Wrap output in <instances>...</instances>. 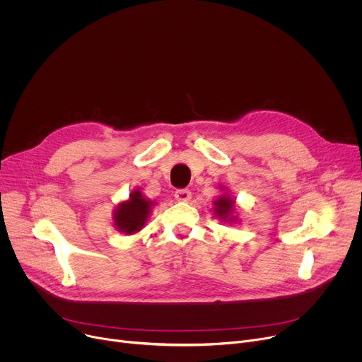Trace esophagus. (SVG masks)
I'll return each instance as SVG.
<instances>
[{
	"instance_id": "esophagus-1",
	"label": "esophagus",
	"mask_w": 362,
	"mask_h": 362,
	"mask_svg": "<svg viewBox=\"0 0 362 362\" xmlns=\"http://www.w3.org/2000/svg\"><path fill=\"white\" fill-rule=\"evenodd\" d=\"M175 199H177L178 202L187 203V202L191 200V191H189V189H177V191H175Z\"/></svg>"
}]
</instances>
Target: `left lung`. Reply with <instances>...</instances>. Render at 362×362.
I'll list each match as a JSON object with an SVG mask.
<instances>
[{
  "label": "left lung",
  "mask_w": 362,
  "mask_h": 362,
  "mask_svg": "<svg viewBox=\"0 0 362 362\" xmlns=\"http://www.w3.org/2000/svg\"><path fill=\"white\" fill-rule=\"evenodd\" d=\"M220 189L223 191V194H220L218 199L214 200L213 214L221 221V223H226V225L238 223L239 216H238L236 200L232 197V194L223 185H220Z\"/></svg>",
  "instance_id": "left-lung-1"
}]
</instances>
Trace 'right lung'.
<instances>
[{
	"label": "right lung",
	"instance_id": "add662e5",
	"mask_svg": "<svg viewBox=\"0 0 362 362\" xmlns=\"http://www.w3.org/2000/svg\"><path fill=\"white\" fill-rule=\"evenodd\" d=\"M156 202L144 196L141 189H134L129 194V199L120 202L113 211V225L124 235H134L141 232L151 216Z\"/></svg>",
	"mask_w": 362,
	"mask_h": 362
}]
</instances>
